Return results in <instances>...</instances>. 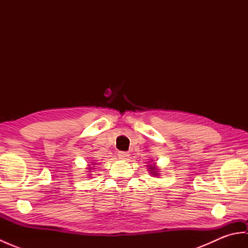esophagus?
<instances>
[{"instance_id":"esophagus-1","label":"esophagus","mask_w":248,"mask_h":248,"mask_svg":"<svg viewBox=\"0 0 248 248\" xmlns=\"http://www.w3.org/2000/svg\"><path fill=\"white\" fill-rule=\"evenodd\" d=\"M129 154L128 152H125V151H119L118 152V157L120 160H128V157H129Z\"/></svg>"}]
</instances>
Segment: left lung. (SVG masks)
Returning <instances> with one entry per match:
<instances>
[{"mask_svg":"<svg viewBox=\"0 0 248 248\" xmlns=\"http://www.w3.org/2000/svg\"><path fill=\"white\" fill-rule=\"evenodd\" d=\"M148 170L150 172V175H152V176H159L160 175V173H159V168L156 167L155 163H154V164H149L148 165Z\"/></svg>","mask_w":248,"mask_h":248,"instance_id":"8db88e82","label":"left lung"}]
</instances>
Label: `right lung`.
Returning <instances> with one entry per match:
<instances>
[{"mask_svg":"<svg viewBox=\"0 0 248 248\" xmlns=\"http://www.w3.org/2000/svg\"><path fill=\"white\" fill-rule=\"evenodd\" d=\"M92 165H93V166L89 165V166L87 167V170H88L87 172H92V170H94V165H96V164H92ZM88 175H91V173H88Z\"/></svg>","mask_w":248,"mask_h":248,"instance_id":"1","label":"right lung"}]
</instances>
